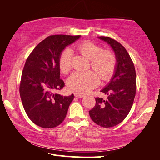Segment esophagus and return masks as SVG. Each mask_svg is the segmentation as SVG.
Masks as SVG:
<instances>
[{
    "mask_svg": "<svg viewBox=\"0 0 160 160\" xmlns=\"http://www.w3.org/2000/svg\"><path fill=\"white\" fill-rule=\"evenodd\" d=\"M74 96H75V97L78 98H82L84 96L82 94H80V93H74Z\"/></svg>",
    "mask_w": 160,
    "mask_h": 160,
    "instance_id": "34e87169",
    "label": "esophagus"
}]
</instances>
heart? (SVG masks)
Listing matches in <instances>:
<instances>
[{
    "instance_id": "b5f03b06",
    "label": "heart",
    "mask_w": 160,
    "mask_h": 160,
    "mask_svg": "<svg viewBox=\"0 0 160 160\" xmlns=\"http://www.w3.org/2000/svg\"><path fill=\"white\" fill-rule=\"evenodd\" d=\"M82 55L90 60L91 67L100 75L102 80H107L113 76L116 67V58L109 49L102 50L99 45L91 42H84L77 47ZM72 52L69 49L64 50L59 58L61 72L66 74L71 69ZM100 82L98 75L93 71H76L69 77L67 84L69 89L78 93H85L96 87Z\"/></svg>"
}]
</instances>
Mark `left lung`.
Listing matches in <instances>:
<instances>
[{
	"mask_svg": "<svg viewBox=\"0 0 160 160\" xmlns=\"http://www.w3.org/2000/svg\"><path fill=\"white\" fill-rule=\"evenodd\" d=\"M98 38L111 45L117 64L110 82L101 91L107 98H95L96 105L89 115L98 125L110 128L123 121L131 109L136 93V73L130 56L120 42L107 36Z\"/></svg>",
	"mask_w": 160,
	"mask_h": 160,
	"instance_id": "8db88e82",
	"label": "left lung"
}]
</instances>
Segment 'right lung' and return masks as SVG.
<instances>
[{
  "mask_svg": "<svg viewBox=\"0 0 160 160\" xmlns=\"http://www.w3.org/2000/svg\"><path fill=\"white\" fill-rule=\"evenodd\" d=\"M80 37L49 36L27 58L20 80V96L28 116L40 127L52 128L60 125L73 100V94L62 96L56 91L64 87L60 78L61 53Z\"/></svg>",
  "mask_w": 160,
  "mask_h": 160,
  "instance_id": "obj_1",
  "label": "right lung"
}]
</instances>
